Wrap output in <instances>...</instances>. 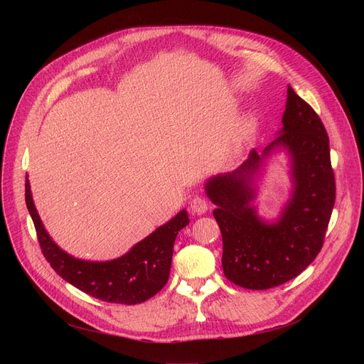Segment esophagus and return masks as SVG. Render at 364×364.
<instances>
[{
	"instance_id": "obj_1",
	"label": "esophagus",
	"mask_w": 364,
	"mask_h": 364,
	"mask_svg": "<svg viewBox=\"0 0 364 364\" xmlns=\"http://www.w3.org/2000/svg\"><path fill=\"white\" fill-rule=\"evenodd\" d=\"M209 209V202L203 196H195L190 200V211L193 215H202Z\"/></svg>"
}]
</instances>
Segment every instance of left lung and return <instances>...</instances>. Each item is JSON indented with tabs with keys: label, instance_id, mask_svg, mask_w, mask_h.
Returning <instances> with one entry per match:
<instances>
[{
	"label": "left lung",
	"instance_id": "obj_1",
	"mask_svg": "<svg viewBox=\"0 0 364 364\" xmlns=\"http://www.w3.org/2000/svg\"><path fill=\"white\" fill-rule=\"evenodd\" d=\"M280 136L259 156L251 150L233 172L213 177L206 195L223 236L224 276L245 289L276 288L301 274L318 255L336 198L326 128L314 109L288 88ZM277 145L293 161L294 195L281 218L262 222L250 205V178L262 158Z\"/></svg>",
	"mask_w": 364,
	"mask_h": 364
}]
</instances>
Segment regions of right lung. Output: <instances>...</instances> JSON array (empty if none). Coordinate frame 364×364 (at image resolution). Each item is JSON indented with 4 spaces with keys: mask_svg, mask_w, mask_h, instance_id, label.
I'll list each match as a JSON object with an SVG mask.
<instances>
[{
    "mask_svg": "<svg viewBox=\"0 0 364 364\" xmlns=\"http://www.w3.org/2000/svg\"><path fill=\"white\" fill-rule=\"evenodd\" d=\"M25 199L40 247L51 269L75 288L112 304H140L164 288L169 277L176 237L188 224L187 213L183 209L174 218L132 246L124 257L106 262H90L68 255L51 240L35 209L28 177Z\"/></svg>",
    "mask_w": 364,
    "mask_h": 364,
    "instance_id": "obj_1",
    "label": "right lung"
}]
</instances>
